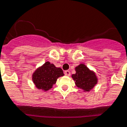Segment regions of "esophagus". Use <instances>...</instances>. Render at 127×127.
<instances>
[{
  "mask_svg": "<svg viewBox=\"0 0 127 127\" xmlns=\"http://www.w3.org/2000/svg\"><path fill=\"white\" fill-rule=\"evenodd\" d=\"M64 75L66 76H70L71 75V73L69 71H64Z\"/></svg>",
  "mask_w": 127,
  "mask_h": 127,
  "instance_id": "34e87169",
  "label": "esophagus"
}]
</instances>
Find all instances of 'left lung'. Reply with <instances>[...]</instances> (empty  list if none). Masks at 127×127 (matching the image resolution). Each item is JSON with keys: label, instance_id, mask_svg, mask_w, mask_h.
Masks as SVG:
<instances>
[{"label": "left lung", "instance_id": "8db88e82", "mask_svg": "<svg viewBox=\"0 0 127 127\" xmlns=\"http://www.w3.org/2000/svg\"><path fill=\"white\" fill-rule=\"evenodd\" d=\"M76 73L72 75L77 87L85 92L90 90L97 84V79L93 71H90L83 64H80L75 68Z\"/></svg>", "mask_w": 127, "mask_h": 127}]
</instances>
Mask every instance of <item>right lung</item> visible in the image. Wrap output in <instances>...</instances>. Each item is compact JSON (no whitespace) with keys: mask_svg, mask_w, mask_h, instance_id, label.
Segmentation results:
<instances>
[{"mask_svg":"<svg viewBox=\"0 0 127 127\" xmlns=\"http://www.w3.org/2000/svg\"><path fill=\"white\" fill-rule=\"evenodd\" d=\"M63 75V71L61 68L46 62L35 70L32 75V80L37 89L48 91L56 83L58 78Z\"/></svg>","mask_w":127,"mask_h":127,"instance_id":"right-lung-1","label":"right lung"}]
</instances>
